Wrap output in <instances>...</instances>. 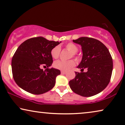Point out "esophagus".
Instances as JSON below:
<instances>
[{"label":"esophagus","mask_w":125,"mask_h":125,"mask_svg":"<svg viewBox=\"0 0 125 125\" xmlns=\"http://www.w3.org/2000/svg\"><path fill=\"white\" fill-rule=\"evenodd\" d=\"M66 73H67L66 71H61V74H66Z\"/></svg>","instance_id":"34e87169"}]
</instances>
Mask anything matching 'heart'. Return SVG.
Segmentation results:
<instances>
[{
  "label": "heart",
  "mask_w": 125,
  "mask_h": 125,
  "mask_svg": "<svg viewBox=\"0 0 125 125\" xmlns=\"http://www.w3.org/2000/svg\"><path fill=\"white\" fill-rule=\"evenodd\" d=\"M68 51L71 52L70 55V58H71L72 57H75L76 59L79 58L78 55H77V52L78 50V47L77 46L74 44L73 43L70 42L67 43L64 46ZM61 48L59 46H56L54 47L50 52V54L52 57L53 59H58L60 55ZM75 65V62L74 60L71 59L68 61H57L54 63V67L58 70H61V71H67L70 68L73 67Z\"/></svg>",
  "instance_id": "obj_1"
}]
</instances>
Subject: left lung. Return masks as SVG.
Instances as JSON below:
<instances>
[{
  "instance_id": "obj_1",
  "label": "left lung",
  "mask_w": 125,
  "mask_h": 125,
  "mask_svg": "<svg viewBox=\"0 0 125 125\" xmlns=\"http://www.w3.org/2000/svg\"><path fill=\"white\" fill-rule=\"evenodd\" d=\"M82 46L83 58L78 68L82 73L75 72L76 76L69 82L75 94L91 97L103 91L109 83L113 70V59L108 48L94 38L83 37L73 40ZM87 68L86 73H83Z\"/></svg>"
}]
</instances>
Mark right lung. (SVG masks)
<instances>
[{"label":"right lung","instance_id":"add662e5","mask_svg":"<svg viewBox=\"0 0 125 125\" xmlns=\"http://www.w3.org/2000/svg\"><path fill=\"white\" fill-rule=\"evenodd\" d=\"M60 43L42 37L29 38L19 46L12 59V72L16 83L22 89L34 94H41L52 89L60 70L50 68L52 58L51 50ZM42 66L47 67L43 71Z\"/></svg>","mask_w":125,"mask_h":125}]
</instances>
